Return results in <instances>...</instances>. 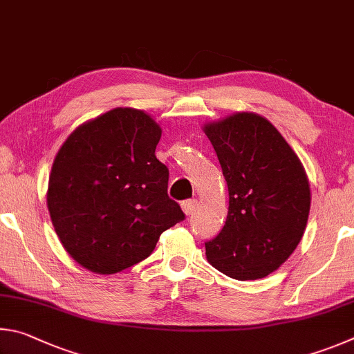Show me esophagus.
<instances>
[{
  "label": "esophagus",
  "instance_id": "34e87169",
  "mask_svg": "<svg viewBox=\"0 0 354 354\" xmlns=\"http://www.w3.org/2000/svg\"><path fill=\"white\" fill-rule=\"evenodd\" d=\"M196 208H197V201H194V199H191V201H185V202H182V209H183V213L187 214V216H191V214H194V212H196Z\"/></svg>",
  "mask_w": 354,
  "mask_h": 354
}]
</instances>
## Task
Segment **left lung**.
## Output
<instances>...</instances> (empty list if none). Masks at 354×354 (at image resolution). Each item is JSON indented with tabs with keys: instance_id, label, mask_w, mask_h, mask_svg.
I'll list each match as a JSON object with an SVG mask.
<instances>
[{
	"instance_id": "8db88e82",
	"label": "left lung",
	"mask_w": 354,
	"mask_h": 354,
	"mask_svg": "<svg viewBox=\"0 0 354 354\" xmlns=\"http://www.w3.org/2000/svg\"><path fill=\"white\" fill-rule=\"evenodd\" d=\"M228 187L225 225L205 244L208 263L234 280H258L292 255L308 224L305 167L268 118L234 111L205 122Z\"/></svg>"
}]
</instances>
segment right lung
<instances>
[{
  "label": "right lung",
  "instance_id": "1",
  "mask_svg": "<svg viewBox=\"0 0 354 354\" xmlns=\"http://www.w3.org/2000/svg\"><path fill=\"white\" fill-rule=\"evenodd\" d=\"M160 138V124L145 110L116 107L80 124L59 149L46 205L62 245L84 269L118 274L185 219L155 157Z\"/></svg>",
  "mask_w": 354,
  "mask_h": 354
}]
</instances>
